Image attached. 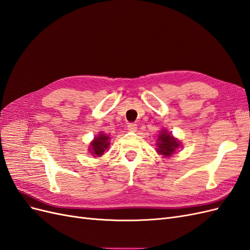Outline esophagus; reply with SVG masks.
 <instances>
[{
    "label": "esophagus",
    "instance_id": "34e87169",
    "mask_svg": "<svg viewBox=\"0 0 250 250\" xmlns=\"http://www.w3.org/2000/svg\"><path fill=\"white\" fill-rule=\"evenodd\" d=\"M127 128H128V130H129V131H137L138 125L135 123H129L127 125Z\"/></svg>",
    "mask_w": 250,
    "mask_h": 250
}]
</instances>
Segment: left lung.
Listing matches in <instances>:
<instances>
[{"mask_svg":"<svg viewBox=\"0 0 250 250\" xmlns=\"http://www.w3.org/2000/svg\"><path fill=\"white\" fill-rule=\"evenodd\" d=\"M157 145V151L158 153L164 154L165 156H170L173 154L176 148L179 147V143L174 139L170 133H168L166 130H163L158 138Z\"/></svg>","mask_w":250,"mask_h":250,"instance_id":"left-lung-1","label":"left lung"}]
</instances>
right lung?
Segmentation results:
<instances>
[{"mask_svg": "<svg viewBox=\"0 0 250 250\" xmlns=\"http://www.w3.org/2000/svg\"><path fill=\"white\" fill-rule=\"evenodd\" d=\"M109 142H108V137L105 134H99V137L95 138V140L90 144V147H92V154L94 155H102L104 153V151L106 148H108Z\"/></svg>", "mask_w": 250, "mask_h": 250, "instance_id": "obj_1", "label": "right lung"}]
</instances>
